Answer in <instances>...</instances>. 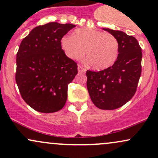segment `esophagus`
I'll use <instances>...</instances> for the list:
<instances>
[{"instance_id": "34e87169", "label": "esophagus", "mask_w": 158, "mask_h": 158, "mask_svg": "<svg viewBox=\"0 0 158 158\" xmlns=\"http://www.w3.org/2000/svg\"><path fill=\"white\" fill-rule=\"evenodd\" d=\"M78 71H79V73H85L86 72V69L81 67V65H78Z\"/></svg>"}]
</instances>
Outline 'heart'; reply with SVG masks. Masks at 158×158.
Returning <instances> with one entry per match:
<instances>
[{"label":"heart","mask_w":158,"mask_h":158,"mask_svg":"<svg viewBox=\"0 0 158 158\" xmlns=\"http://www.w3.org/2000/svg\"><path fill=\"white\" fill-rule=\"evenodd\" d=\"M61 47L68 58L80 59L85 52L88 62L94 69L111 67L119 55V42L111 34L94 28L77 29L73 35H64Z\"/></svg>","instance_id":"obj_1"}]
</instances>
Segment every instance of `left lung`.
<instances>
[{"mask_svg": "<svg viewBox=\"0 0 158 158\" xmlns=\"http://www.w3.org/2000/svg\"><path fill=\"white\" fill-rule=\"evenodd\" d=\"M103 30L118 41V58L111 67L101 71L87 70V88L95 106L114 110L122 107L135 95L141 75L142 50L133 36L119 30Z\"/></svg>", "mask_w": 158, "mask_h": 158, "instance_id": "left-lung-1", "label": "left lung"}]
</instances>
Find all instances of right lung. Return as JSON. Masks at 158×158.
I'll return each mask as SVG.
<instances>
[{
    "label": "right lung",
    "instance_id": "right-lung-1",
    "mask_svg": "<svg viewBox=\"0 0 158 158\" xmlns=\"http://www.w3.org/2000/svg\"><path fill=\"white\" fill-rule=\"evenodd\" d=\"M72 23L36 27L22 40L16 56L15 81L23 99L34 110L53 113L64 106L77 64L65 55L61 39Z\"/></svg>",
    "mask_w": 158,
    "mask_h": 158
}]
</instances>
